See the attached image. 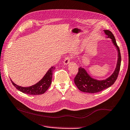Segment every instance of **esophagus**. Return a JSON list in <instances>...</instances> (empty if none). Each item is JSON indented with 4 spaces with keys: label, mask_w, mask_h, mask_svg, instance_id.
I'll return each instance as SVG.
<instances>
[{
    "label": "esophagus",
    "mask_w": 130,
    "mask_h": 130,
    "mask_svg": "<svg viewBox=\"0 0 130 130\" xmlns=\"http://www.w3.org/2000/svg\"><path fill=\"white\" fill-rule=\"evenodd\" d=\"M70 57H67V58H66L64 60V64L66 65H68V64H69V62H70Z\"/></svg>",
    "instance_id": "obj_1"
}]
</instances>
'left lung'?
Here are the masks:
<instances>
[{"mask_svg": "<svg viewBox=\"0 0 130 130\" xmlns=\"http://www.w3.org/2000/svg\"><path fill=\"white\" fill-rule=\"evenodd\" d=\"M104 31L106 35V38L111 39V41L117 50V60L116 68L109 77L103 80H98L91 76L85 68L80 67L78 73L74 79V82L77 88L82 92L93 93L102 91L112 86L118 76L121 61L119 47L112 33L108 30H104Z\"/></svg>", "mask_w": 130, "mask_h": 130, "instance_id": "obj_1", "label": "left lung"}]
</instances>
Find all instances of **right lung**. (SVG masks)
Masks as SVG:
<instances>
[{"label": "right lung", "mask_w": 130, "mask_h": 130, "mask_svg": "<svg viewBox=\"0 0 130 130\" xmlns=\"http://www.w3.org/2000/svg\"><path fill=\"white\" fill-rule=\"evenodd\" d=\"M55 69V66H51L46 72L44 77L39 82L31 86H20L15 84L11 79L10 80L12 84L16 87V89L21 92L32 95H41L46 92L50 87L51 84V80H52L53 72Z\"/></svg>", "instance_id": "add662e5"}]
</instances>
